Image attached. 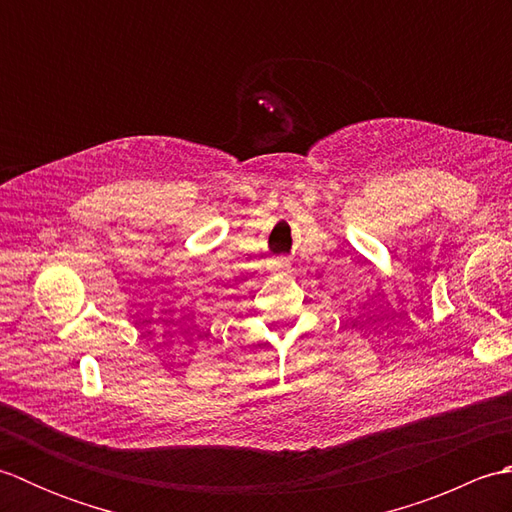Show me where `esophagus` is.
I'll list each match as a JSON object with an SVG mask.
<instances>
[{"label": "esophagus", "instance_id": "34e87169", "mask_svg": "<svg viewBox=\"0 0 512 512\" xmlns=\"http://www.w3.org/2000/svg\"><path fill=\"white\" fill-rule=\"evenodd\" d=\"M277 268H281V270H288V262H286V259H279V262H277Z\"/></svg>", "mask_w": 512, "mask_h": 512}]
</instances>
